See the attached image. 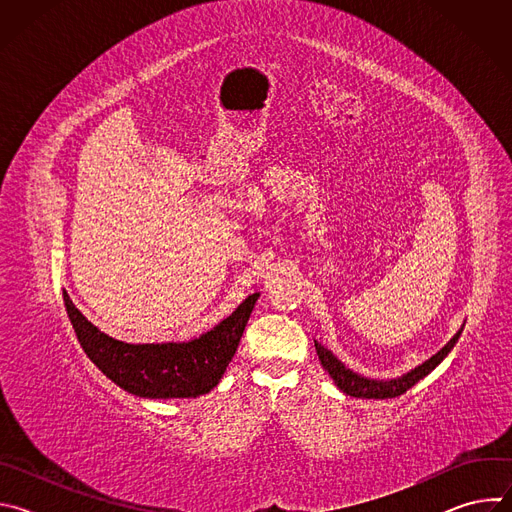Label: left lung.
Returning <instances> with one entry per match:
<instances>
[{"label":"left lung","mask_w":512,"mask_h":512,"mask_svg":"<svg viewBox=\"0 0 512 512\" xmlns=\"http://www.w3.org/2000/svg\"><path fill=\"white\" fill-rule=\"evenodd\" d=\"M460 334H462V328L454 334V338L440 352H435L431 358H427L423 364H419V367H415L407 375L389 379V381H377V379L362 377V375L346 369L344 364L328 348H324L318 340H314V344H316V352H318L322 367L328 371V375L334 379V383L338 385L340 391H344L350 397H360V399H391V397L403 395L415 383H419L423 377H427L437 367V364H440L450 354V350L456 346Z\"/></svg>","instance_id":"8db88e82"}]
</instances>
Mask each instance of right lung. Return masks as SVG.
<instances>
[{
  "mask_svg": "<svg viewBox=\"0 0 512 512\" xmlns=\"http://www.w3.org/2000/svg\"><path fill=\"white\" fill-rule=\"evenodd\" d=\"M68 320L99 371L131 395L180 399L208 393L223 379L259 300L249 296L229 318L188 342L127 344L93 326L64 291Z\"/></svg>",
  "mask_w": 512,
  "mask_h": 512,
  "instance_id": "obj_1",
  "label": "right lung"
}]
</instances>
